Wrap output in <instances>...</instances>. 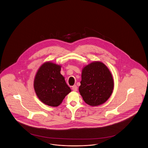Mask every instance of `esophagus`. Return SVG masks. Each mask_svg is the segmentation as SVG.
<instances>
[{
    "label": "esophagus",
    "mask_w": 148,
    "mask_h": 148,
    "mask_svg": "<svg viewBox=\"0 0 148 148\" xmlns=\"http://www.w3.org/2000/svg\"><path fill=\"white\" fill-rule=\"evenodd\" d=\"M72 90L74 91H77V87L76 85H74L72 86Z\"/></svg>",
    "instance_id": "obj_1"
}]
</instances>
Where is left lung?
<instances>
[{"instance_id":"obj_1","label":"left lung","mask_w":148,"mask_h":148,"mask_svg":"<svg viewBox=\"0 0 148 148\" xmlns=\"http://www.w3.org/2000/svg\"><path fill=\"white\" fill-rule=\"evenodd\" d=\"M79 91L83 100L91 106L104 103L114 88L111 73L102 62L95 61L84 66Z\"/></svg>"}]
</instances>
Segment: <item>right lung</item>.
Wrapping results in <instances>:
<instances>
[{
    "instance_id": "right-lung-1",
    "label": "right lung",
    "mask_w": 148,
    "mask_h": 148,
    "mask_svg": "<svg viewBox=\"0 0 148 148\" xmlns=\"http://www.w3.org/2000/svg\"><path fill=\"white\" fill-rule=\"evenodd\" d=\"M60 70L61 65L46 62L39 68L35 77L36 94L42 103L49 106H58L71 92Z\"/></svg>"
}]
</instances>
